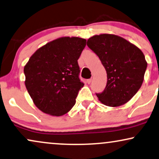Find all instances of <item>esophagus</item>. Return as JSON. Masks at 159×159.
<instances>
[{"mask_svg": "<svg viewBox=\"0 0 159 159\" xmlns=\"http://www.w3.org/2000/svg\"><path fill=\"white\" fill-rule=\"evenodd\" d=\"M91 82H92V79H91V78H90V79H88L87 81H86V83H87L88 84H91Z\"/></svg>", "mask_w": 159, "mask_h": 159, "instance_id": "obj_1", "label": "esophagus"}]
</instances>
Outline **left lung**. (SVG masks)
<instances>
[{
  "instance_id": "8db88e82",
  "label": "left lung",
  "mask_w": 159,
  "mask_h": 159,
  "mask_svg": "<svg viewBox=\"0 0 159 159\" xmlns=\"http://www.w3.org/2000/svg\"><path fill=\"white\" fill-rule=\"evenodd\" d=\"M86 44L97 54L107 73L105 89L96 94L98 100L110 107L124 105L143 83L148 66L144 53L135 45L115 34L94 35Z\"/></svg>"
}]
</instances>
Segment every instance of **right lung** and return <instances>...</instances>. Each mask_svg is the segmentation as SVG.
<instances>
[{"instance_id":"right-lung-1","label":"right lung","mask_w":159,"mask_h":159,"mask_svg":"<svg viewBox=\"0 0 159 159\" xmlns=\"http://www.w3.org/2000/svg\"><path fill=\"white\" fill-rule=\"evenodd\" d=\"M86 40L63 37L42 46L24 67L25 85L40 111L60 116L70 111L78 91L84 86L79 79L78 59Z\"/></svg>"}]
</instances>
